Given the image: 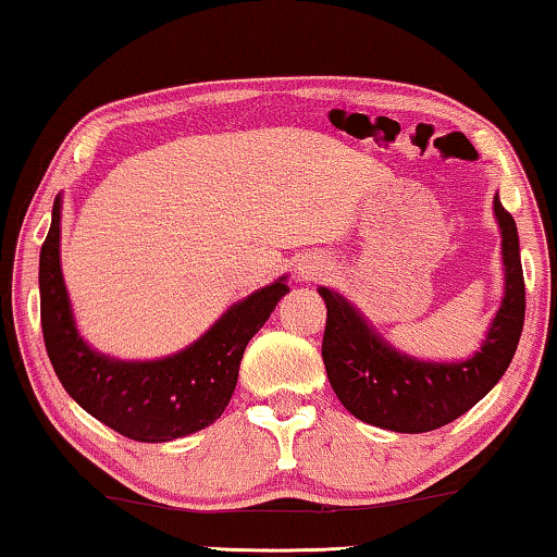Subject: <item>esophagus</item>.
I'll return each instance as SVG.
<instances>
[{
  "instance_id": "obj_1",
  "label": "esophagus",
  "mask_w": 557,
  "mask_h": 557,
  "mask_svg": "<svg viewBox=\"0 0 557 557\" xmlns=\"http://www.w3.org/2000/svg\"><path fill=\"white\" fill-rule=\"evenodd\" d=\"M305 270H307V268H305ZM310 275H314V272H310Z\"/></svg>"
}]
</instances>
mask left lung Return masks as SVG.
Listing matches in <instances>:
<instances>
[{
  "label": "left lung",
  "mask_w": 557,
  "mask_h": 557,
  "mask_svg": "<svg viewBox=\"0 0 557 557\" xmlns=\"http://www.w3.org/2000/svg\"><path fill=\"white\" fill-rule=\"evenodd\" d=\"M493 205L503 232L505 297L483 347L470 360H412L383 343L350 302L320 287L327 305L322 360L339 403L358 420L395 433H430L458 420L505 375L525 320V280L516 220L497 195Z\"/></svg>",
  "instance_id": "1"
}]
</instances>
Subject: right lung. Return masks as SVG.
I'll return each instance as SVG.
<instances>
[{
	"instance_id": "1",
	"label": "right lung",
	"mask_w": 557,
	"mask_h": 557,
	"mask_svg": "<svg viewBox=\"0 0 557 557\" xmlns=\"http://www.w3.org/2000/svg\"><path fill=\"white\" fill-rule=\"evenodd\" d=\"M285 293L282 277L230 307L187 350L164 360L124 362L95 352L74 327L60 268V197L39 252L41 335L57 377L79 408L137 443L185 437L225 412L245 347Z\"/></svg>"
}]
</instances>
